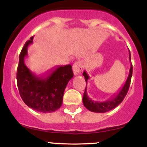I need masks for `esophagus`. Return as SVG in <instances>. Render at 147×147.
I'll return each mask as SVG.
<instances>
[{
	"mask_svg": "<svg viewBox=\"0 0 147 147\" xmlns=\"http://www.w3.org/2000/svg\"><path fill=\"white\" fill-rule=\"evenodd\" d=\"M82 69H83V63L81 61H76L72 65V70H73V72L75 75H80Z\"/></svg>",
	"mask_w": 147,
	"mask_h": 147,
	"instance_id": "obj_1",
	"label": "esophagus"
}]
</instances>
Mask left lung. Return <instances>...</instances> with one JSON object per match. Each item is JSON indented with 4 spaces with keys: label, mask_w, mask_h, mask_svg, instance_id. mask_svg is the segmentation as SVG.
<instances>
[{
    "label": "left lung",
    "mask_w": 147,
    "mask_h": 147,
    "mask_svg": "<svg viewBox=\"0 0 147 147\" xmlns=\"http://www.w3.org/2000/svg\"><path fill=\"white\" fill-rule=\"evenodd\" d=\"M129 59L131 61V53L129 51ZM132 73H133V66L132 63L131 65V68L129 70V74L128 76L127 79H126L125 84L123 85V86L120 90H119V92H117V95L113 97H111V99H109V100H106L105 102H96V101L92 100V99H90V97L88 96L87 94V87H86L85 91H84V97H83V103L84 105L86 108L87 109H88L90 111L95 113H106L108 111L112 110V109H115L116 106H117L122 102L123 99H124L125 96L127 94L128 90H129L130 84H131V77H132ZM83 75L85 77L86 82V86H87V82L90 77L88 75L86 72L84 71L83 72Z\"/></svg>",
    "instance_id": "1"
}]
</instances>
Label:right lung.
Listing matches in <instances>:
<instances>
[{"label": "right lung", "instance_id": "obj_1", "mask_svg": "<svg viewBox=\"0 0 147 147\" xmlns=\"http://www.w3.org/2000/svg\"><path fill=\"white\" fill-rule=\"evenodd\" d=\"M33 36L25 43L19 56L16 79L20 95L27 106L42 113L55 112L61 106L65 87L73 77L71 65L57 66L41 77L32 73L25 64L28 45Z\"/></svg>", "mask_w": 147, "mask_h": 147}]
</instances>
